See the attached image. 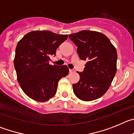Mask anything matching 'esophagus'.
<instances>
[{
  "label": "esophagus",
  "mask_w": 134,
  "mask_h": 134,
  "mask_svg": "<svg viewBox=\"0 0 134 134\" xmlns=\"http://www.w3.org/2000/svg\"><path fill=\"white\" fill-rule=\"evenodd\" d=\"M73 72H75V70L69 69V73H73Z\"/></svg>",
  "instance_id": "esophagus-1"
}]
</instances>
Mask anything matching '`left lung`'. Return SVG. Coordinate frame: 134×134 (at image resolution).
I'll return each mask as SVG.
<instances>
[{
  "mask_svg": "<svg viewBox=\"0 0 134 134\" xmlns=\"http://www.w3.org/2000/svg\"><path fill=\"white\" fill-rule=\"evenodd\" d=\"M77 47L81 60H86L78 83L73 85V92L85 102L97 99L108 91L117 71V51L109 38L97 31H81L69 35Z\"/></svg>",
  "mask_w": 134,
  "mask_h": 134,
  "instance_id": "left-lung-1",
  "label": "left lung"
}]
</instances>
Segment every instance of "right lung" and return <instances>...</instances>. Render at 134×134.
I'll return each instance as SVG.
<instances>
[{
    "instance_id": "add662e5",
    "label": "right lung",
    "mask_w": 134,
    "mask_h": 134,
    "mask_svg": "<svg viewBox=\"0 0 134 134\" xmlns=\"http://www.w3.org/2000/svg\"><path fill=\"white\" fill-rule=\"evenodd\" d=\"M67 37L49 31H34L19 41L14 65L20 87L30 98L41 102L50 99L56 93L59 81L68 75L66 65L49 63L50 57L56 55Z\"/></svg>"
}]
</instances>
